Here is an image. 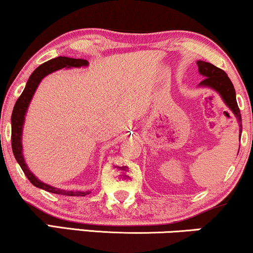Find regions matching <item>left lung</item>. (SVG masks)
Listing matches in <instances>:
<instances>
[{"instance_id":"obj_1","label":"left lung","mask_w":253,"mask_h":253,"mask_svg":"<svg viewBox=\"0 0 253 253\" xmlns=\"http://www.w3.org/2000/svg\"><path fill=\"white\" fill-rule=\"evenodd\" d=\"M197 65L198 72H200L201 75L204 76V80H202V82H200V86L212 88L221 95L222 100L225 101L227 106L232 110V112L234 113L238 122H239V134H241V130H243V126H241V115L239 106H238L237 104L235 89L232 81L229 80L227 74L223 72L222 69L215 67L214 64L208 63V62L197 61Z\"/></svg>"}]
</instances>
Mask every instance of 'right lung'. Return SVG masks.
Here are the masks:
<instances>
[{
    "label": "right lung",
    "mask_w": 253,
    "mask_h": 253,
    "mask_svg": "<svg viewBox=\"0 0 253 253\" xmlns=\"http://www.w3.org/2000/svg\"><path fill=\"white\" fill-rule=\"evenodd\" d=\"M88 65V61L82 58H70L65 57V56H59V57L52 58L50 61L45 62L42 65L31 74L30 79H28L26 87H25L24 92L19 96L16 100L15 105H14L13 113H12V149L13 154L15 157L16 161L20 165V167L24 171L25 175L28 178V180L37 186V188L45 190V191L52 192V194L57 195H65V196H86L89 194V191H67V190H62L53 188V186L47 185V184L42 183L33 174L32 172L28 169L26 163H25L24 155H22V143H21V135H22V126H24L25 116H26V111L28 109V105L31 103L33 94H35L37 87L41 84V81L49 74L56 72V70L62 69V68H80V67H87Z\"/></svg>",
    "instance_id": "add662e5"
}]
</instances>
